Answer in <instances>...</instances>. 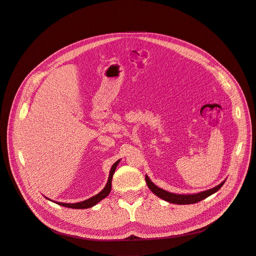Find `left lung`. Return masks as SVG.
<instances>
[{"instance_id":"obj_1","label":"left lung","mask_w":256,"mask_h":256,"mask_svg":"<svg viewBox=\"0 0 256 256\" xmlns=\"http://www.w3.org/2000/svg\"><path fill=\"white\" fill-rule=\"evenodd\" d=\"M145 180H146L147 186L149 187V189L153 193H154L156 196L162 198L164 200H166V202H172V204H178V205H189V204H196V202H198L202 200H205L206 198L210 196L211 194L218 191L224 184V182H226V180H224L216 187H214V188L209 189V190H206V191L200 192V193H196V194H176V193H171V192H168L166 190H162V189L158 188V186H156L154 184H153L150 180V178L147 176H145Z\"/></svg>"}]
</instances>
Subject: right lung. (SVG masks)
I'll return each mask as SVG.
<instances>
[{"mask_svg":"<svg viewBox=\"0 0 256 256\" xmlns=\"http://www.w3.org/2000/svg\"><path fill=\"white\" fill-rule=\"evenodd\" d=\"M120 160L116 162L114 165H112L111 167V170H110V173H109V178H108V182L106 184L105 188L102 190L100 193H98L96 196L90 198L84 202H74V204H66V202H54L56 204H58V205L63 206V207H67V208H72V209H87V208H91L94 207V205H96V204L98 202H100L103 198H105L106 196H109V193L111 191V182H112V176H114V173L116 171V166L118 165ZM54 202V200H52Z\"/></svg>","mask_w":256,"mask_h":256,"instance_id":"obj_1","label":"right lung"}]
</instances>
